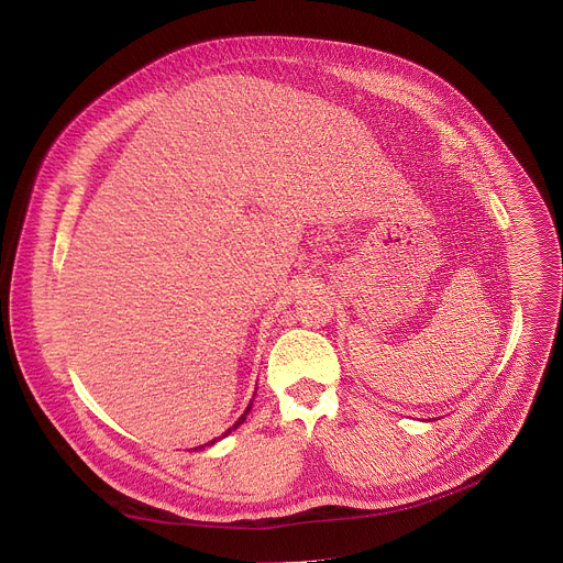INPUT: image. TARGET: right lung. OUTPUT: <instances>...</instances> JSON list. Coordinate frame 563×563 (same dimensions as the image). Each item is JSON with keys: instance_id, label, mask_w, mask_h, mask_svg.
I'll use <instances>...</instances> for the list:
<instances>
[{"instance_id": "add662e5", "label": "right lung", "mask_w": 563, "mask_h": 563, "mask_svg": "<svg viewBox=\"0 0 563 563\" xmlns=\"http://www.w3.org/2000/svg\"><path fill=\"white\" fill-rule=\"evenodd\" d=\"M251 406H253V404H251ZM251 406H249V408H246V410H244V416H242V418H240V420H236V422H234V427H232V429H236V427H240V424H242V422H244V420H246V416H249V412H251ZM232 429H228V431H225V433H223V435H228V433H230V431H232ZM207 445H214V440H212V442H207Z\"/></svg>"}]
</instances>
